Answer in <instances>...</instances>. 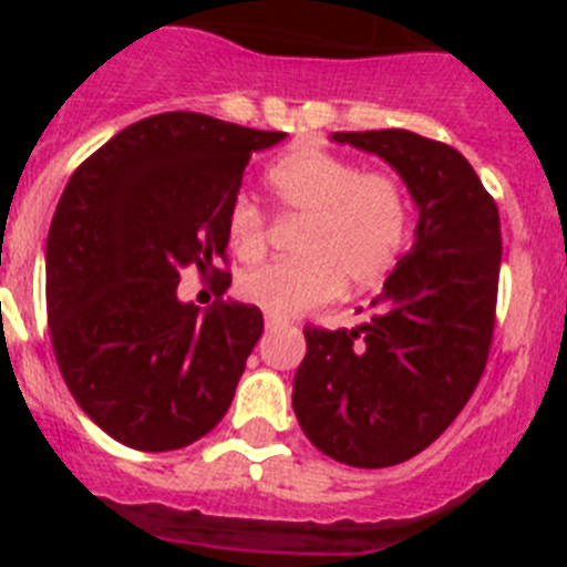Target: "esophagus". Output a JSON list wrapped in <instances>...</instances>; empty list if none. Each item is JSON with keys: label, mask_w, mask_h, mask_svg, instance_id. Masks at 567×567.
Masks as SVG:
<instances>
[{"label": "esophagus", "mask_w": 567, "mask_h": 567, "mask_svg": "<svg viewBox=\"0 0 567 567\" xmlns=\"http://www.w3.org/2000/svg\"><path fill=\"white\" fill-rule=\"evenodd\" d=\"M284 323H287V320H284V318H275V315H267V329H269V332H272V329H280V327H284Z\"/></svg>", "instance_id": "esophagus-1"}]
</instances>
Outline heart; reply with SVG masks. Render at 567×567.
Wrapping results in <instances>:
<instances>
[{"label": "heart", "mask_w": 567, "mask_h": 567, "mask_svg": "<svg viewBox=\"0 0 567 567\" xmlns=\"http://www.w3.org/2000/svg\"><path fill=\"white\" fill-rule=\"evenodd\" d=\"M267 187L280 218L298 221V255L244 272L238 295L275 318L318 307L343 287H369L398 260L409 235V195L398 175L360 169L343 155L303 147L267 169ZM267 213L238 195L227 209V244L235 258L267 252Z\"/></svg>", "instance_id": "obj_1"}]
</instances>
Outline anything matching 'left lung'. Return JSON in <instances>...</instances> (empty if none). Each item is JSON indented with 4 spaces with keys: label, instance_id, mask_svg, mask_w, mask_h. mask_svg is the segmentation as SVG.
<instances>
[{
    "label": "left lung",
    "instance_id": "1",
    "mask_svg": "<svg viewBox=\"0 0 567 567\" xmlns=\"http://www.w3.org/2000/svg\"><path fill=\"white\" fill-rule=\"evenodd\" d=\"M392 164L420 209L358 329L307 327L292 405L312 445L354 468L412 460L454 423L485 372L497 320L499 213L454 147L412 130L334 133Z\"/></svg>",
    "mask_w": 567,
    "mask_h": 567
}]
</instances>
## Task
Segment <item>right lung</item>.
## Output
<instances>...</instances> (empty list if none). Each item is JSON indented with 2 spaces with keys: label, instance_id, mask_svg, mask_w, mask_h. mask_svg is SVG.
Masks as SVG:
<instances>
[{
  "label": "right lung",
  "instance_id": "right-lung-1",
  "mask_svg": "<svg viewBox=\"0 0 567 567\" xmlns=\"http://www.w3.org/2000/svg\"><path fill=\"white\" fill-rule=\"evenodd\" d=\"M287 133L173 110L130 124L70 175L44 255L59 372L99 429L173 452L221 423L264 315L178 300L184 269L229 287L227 209L252 153Z\"/></svg>",
  "mask_w": 567,
  "mask_h": 567
}]
</instances>
